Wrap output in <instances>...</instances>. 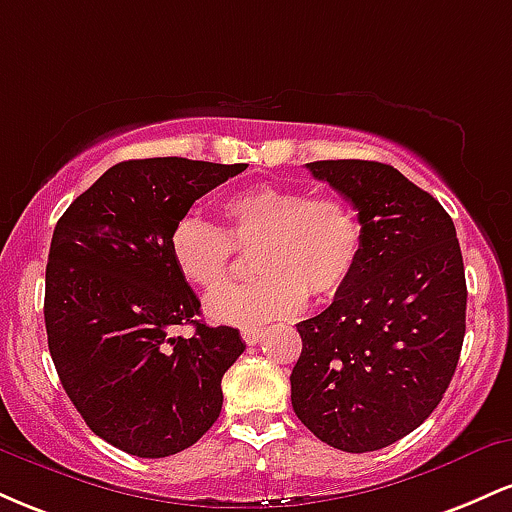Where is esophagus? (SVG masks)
<instances>
[{"mask_svg":"<svg viewBox=\"0 0 512 512\" xmlns=\"http://www.w3.org/2000/svg\"><path fill=\"white\" fill-rule=\"evenodd\" d=\"M240 337H243L245 344H257L262 342V330H257V327H245V330L240 332Z\"/></svg>","mask_w":512,"mask_h":512,"instance_id":"1","label":"esophagus"}]
</instances>
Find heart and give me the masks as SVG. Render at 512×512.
<instances>
[{
    "instance_id": "heart-1",
    "label": "heart",
    "mask_w": 512,
    "mask_h": 512,
    "mask_svg": "<svg viewBox=\"0 0 512 512\" xmlns=\"http://www.w3.org/2000/svg\"><path fill=\"white\" fill-rule=\"evenodd\" d=\"M219 211L223 228L182 216L170 231V257L187 284L211 293L228 281L233 248H255L252 272L260 276L209 298L207 313L221 325L250 327L293 315L308 293L327 301L361 260V219L342 197L257 185L233 192Z\"/></svg>"
}]
</instances>
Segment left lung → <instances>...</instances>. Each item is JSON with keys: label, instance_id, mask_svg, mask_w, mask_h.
Returning a JSON list of instances; mask_svg holds the SVG:
<instances>
[{"label": "left lung", "instance_id": "left-lung-1", "mask_svg": "<svg viewBox=\"0 0 512 512\" xmlns=\"http://www.w3.org/2000/svg\"><path fill=\"white\" fill-rule=\"evenodd\" d=\"M308 170L354 204L363 250L330 308L296 325L291 404L322 443L380 450L424 424L460 361L467 284L455 223L387 163Z\"/></svg>", "mask_w": 512, "mask_h": 512}]
</instances>
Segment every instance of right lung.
<instances>
[{
	"label": "right lung",
	"instance_id": "1",
	"mask_svg": "<svg viewBox=\"0 0 512 512\" xmlns=\"http://www.w3.org/2000/svg\"><path fill=\"white\" fill-rule=\"evenodd\" d=\"M248 163L142 158L108 168L69 204L45 269V330L64 392L96 436L137 457L195 445L219 419L221 378L245 351L209 327L170 257L195 199ZM192 324L190 340L170 338Z\"/></svg>",
	"mask_w": 512,
	"mask_h": 512
}]
</instances>
